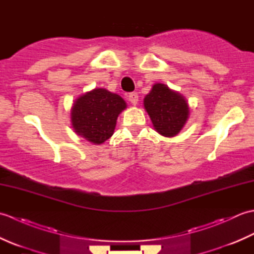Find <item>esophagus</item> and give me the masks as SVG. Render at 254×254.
Here are the masks:
<instances>
[{
    "mask_svg": "<svg viewBox=\"0 0 254 254\" xmlns=\"http://www.w3.org/2000/svg\"><path fill=\"white\" fill-rule=\"evenodd\" d=\"M127 99L128 101L131 102L132 105H136L137 101H138V95L137 93H130L127 96Z\"/></svg>",
    "mask_w": 254,
    "mask_h": 254,
    "instance_id": "1",
    "label": "esophagus"
}]
</instances>
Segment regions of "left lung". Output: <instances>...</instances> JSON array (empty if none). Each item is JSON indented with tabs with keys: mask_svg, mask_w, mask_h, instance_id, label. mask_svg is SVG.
<instances>
[{
	"mask_svg": "<svg viewBox=\"0 0 254 254\" xmlns=\"http://www.w3.org/2000/svg\"><path fill=\"white\" fill-rule=\"evenodd\" d=\"M144 107L154 127L164 136H175L189 118L185 97L170 90L164 84H155L144 98Z\"/></svg>",
	"mask_w": 254,
	"mask_h": 254,
	"instance_id": "1",
	"label": "left lung"
}]
</instances>
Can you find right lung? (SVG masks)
Masks as SVG:
<instances>
[{
  "mask_svg": "<svg viewBox=\"0 0 254 254\" xmlns=\"http://www.w3.org/2000/svg\"><path fill=\"white\" fill-rule=\"evenodd\" d=\"M126 108V101L120 96L97 88L75 100L72 126L78 135L94 144H101L112 136L118 116Z\"/></svg>",
  "mask_w": 254,
  "mask_h": 254,
  "instance_id": "right-lung-1",
  "label": "right lung"
}]
</instances>
